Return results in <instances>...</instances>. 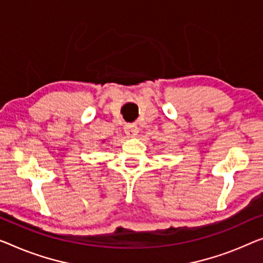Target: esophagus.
Returning <instances> with one entry per match:
<instances>
[{
    "mask_svg": "<svg viewBox=\"0 0 263 263\" xmlns=\"http://www.w3.org/2000/svg\"><path fill=\"white\" fill-rule=\"evenodd\" d=\"M138 132H139V128L135 124H127L126 126H125V133H126V136L130 137V138L136 137L138 135Z\"/></svg>",
    "mask_w": 263,
    "mask_h": 263,
    "instance_id": "esophagus-1",
    "label": "esophagus"
}]
</instances>
